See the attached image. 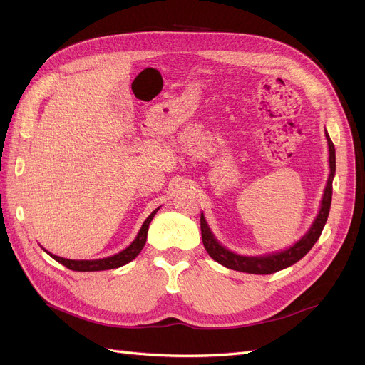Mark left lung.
<instances>
[{"label":"left lung","mask_w":365,"mask_h":365,"mask_svg":"<svg viewBox=\"0 0 365 365\" xmlns=\"http://www.w3.org/2000/svg\"><path fill=\"white\" fill-rule=\"evenodd\" d=\"M327 143H329V164H330V175L327 180V185L324 189L323 195V201H322V208H319V213L317 219L314 220V224L311 230L297 242L294 247L289 250H284L282 252H275L269 254V256H260V257H245V256H239V254H235L224 248L219 242L215 239V236L210 231L204 216L201 215V236H202V244L210 254V257L216 260L217 263L224 264L225 268L240 271V272H248V274H272L277 272L280 269H284L291 267L295 262L304 257L306 254L311 251V248L315 245V242L318 237L322 236V231L326 225V220L329 216V210H330V202H332V181H334V175H335V146L332 140L327 135Z\"/></svg>","instance_id":"8db88e82"}]
</instances>
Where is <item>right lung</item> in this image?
I'll return each instance as SVG.
<instances>
[{"instance_id": "right-lung-1", "label": "right lung", "mask_w": 365, "mask_h": 365, "mask_svg": "<svg viewBox=\"0 0 365 365\" xmlns=\"http://www.w3.org/2000/svg\"><path fill=\"white\" fill-rule=\"evenodd\" d=\"M157 212H158V208L153 210V212L149 215V217L145 220V224L141 225V230H140V233L137 235L135 240L132 242V244L126 250L115 254V256L106 257V259H97V260H70V259L58 257V256H54V254H50V252L48 254L54 260L62 263L63 267H67L71 271L88 272V271H105V269H114V268H118V267H123V264L129 263L130 260H134L140 254V251L143 250V247H145L146 239H148L149 224H150L152 217L155 216Z\"/></svg>"}]
</instances>
